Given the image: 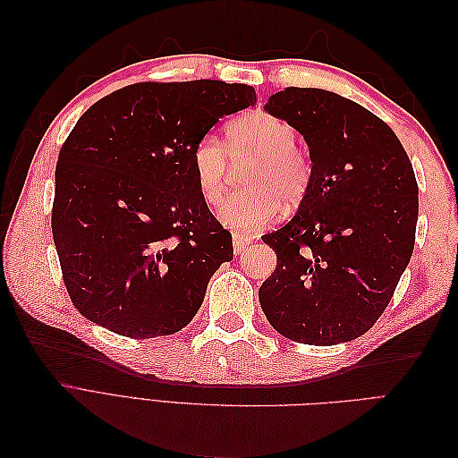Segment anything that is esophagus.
<instances>
[{"label": "esophagus", "instance_id": "esophagus-1", "mask_svg": "<svg viewBox=\"0 0 458 458\" xmlns=\"http://www.w3.org/2000/svg\"><path fill=\"white\" fill-rule=\"evenodd\" d=\"M250 242H252L250 237H246V234H241V233H234L233 234V250H234V254H241Z\"/></svg>", "mask_w": 458, "mask_h": 458}]
</instances>
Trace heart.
Listing matches in <instances>:
<instances>
[{"label": "heart", "mask_w": 458, "mask_h": 458, "mask_svg": "<svg viewBox=\"0 0 458 458\" xmlns=\"http://www.w3.org/2000/svg\"><path fill=\"white\" fill-rule=\"evenodd\" d=\"M294 141L293 123L263 110L246 113L227 123V150L216 137H202L191 152V162L200 197L208 204H217L225 192L227 151L234 162L254 158L244 172L248 189L234 192L219 206L221 224L233 231L250 233L279 216L283 200L296 204L306 197L311 165Z\"/></svg>", "instance_id": "1"}]
</instances>
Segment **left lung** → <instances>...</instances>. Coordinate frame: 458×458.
Listing matches in <instances>:
<instances>
[{"instance_id": "1", "label": "left lung", "mask_w": 458, "mask_h": 458, "mask_svg": "<svg viewBox=\"0 0 458 458\" xmlns=\"http://www.w3.org/2000/svg\"><path fill=\"white\" fill-rule=\"evenodd\" d=\"M266 110L303 135L311 183L294 217L261 237L276 267L259 286V306L288 340H355L378 321L412 256V164L386 122L338 93L286 88Z\"/></svg>"}]
</instances>
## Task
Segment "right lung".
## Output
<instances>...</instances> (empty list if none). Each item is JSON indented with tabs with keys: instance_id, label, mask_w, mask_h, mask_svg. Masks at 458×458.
<instances>
[{
	"instance_id": "add662e5",
	"label": "right lung",
	"mask_w": 458,
	"mask_h": 458,
	"mask_svg": "<svg viewBox=\"0 0 458 458\" xmlns=\"http://www.w3.org/2000/svg\"><path fill=\"white\" fill-rule=\"evenodd\" d=\"M252 86L143 81L89 106L59 152L51 214L64 286L91 323L128 338L191 323L231 233L200 197L191 152Z\"/></svg>"
}]
</instances>
